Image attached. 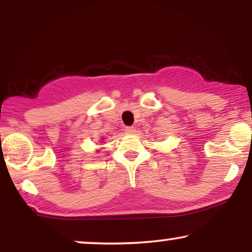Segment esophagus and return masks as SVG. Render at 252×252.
<instances>
[{"label": "esophagus", "mask_w": 252, "mask_h": 252, "mask_svg": "<svg viewBox=\"0 0 252 252\" xmlns=\"http://www.w3.org/2000/svg\"><path fill=\"white\" fill-rule=\"evenodd\" d=\"M125 132H126V134H134L135 133V128H134L133 126H128L125 128Z\"/></svg>", "instance_id": "esophagus-1"}]
</instances>
